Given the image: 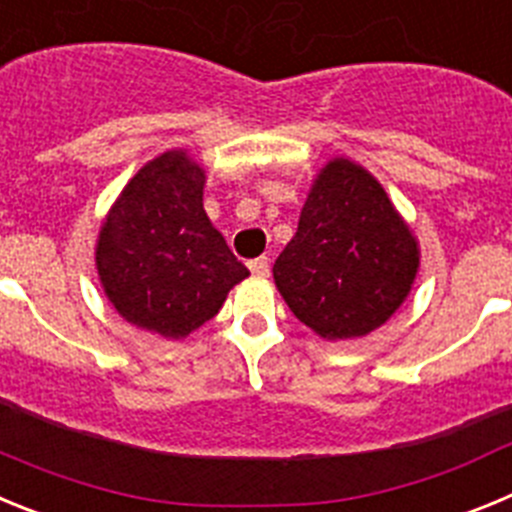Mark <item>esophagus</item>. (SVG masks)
<instances>
[{
	"mask_svg": "<svg viewBox=\"0 0 512 512\" xmlns=\"http://www.w3.org/2000/svg\"><path fill=\"white\" fill-rule=\"evenodd\" d=\"M248 269L253 271V274H256V277H269V261L264 259V256H261V259H253V261H248Z\"/></svg>",
	"mask_w": 512,
	"mask_h": 512,
	"instance_id": "esophagus-1",
	"label": "esophagus"
}]
</instances>
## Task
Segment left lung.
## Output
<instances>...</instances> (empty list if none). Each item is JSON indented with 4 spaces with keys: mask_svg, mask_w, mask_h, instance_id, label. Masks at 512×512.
<instances>
[{
    "mask_svg": "<svg viewBox=\"0 0 512 512\" xmlns=\"http://www.w3.org/2000/svg\"><path fill=\"white\" fill-rule=\"evenodd\" d=\"M418 246L369 171L330 161L312 184L274 279L297 320L328 341L372 333L408 297Z\"/></svg>",
    "mask_w": 512,
    "mask_h": 512,
    "instance_id": "8db88e82",
    "label": "left lung"
}]
</instances>
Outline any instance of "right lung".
<instances>
[{
    "label": "right lung",
    "instance_id": "add662e5",
    "mask_svg": "<svg viewBox=\"0 0 512 512\" xmlns=\"http://www.w3.org/2000/svg\"><path fill=\"white\" fill-rule=\"evenodd\" d=\"M205 171L184 151L153 158L99 230L102 287L128 323L184 338L248 277L202 207Z\"/></svg>",
    "mask_w": 512,
    "mask_h": 512
}]
</instances>
